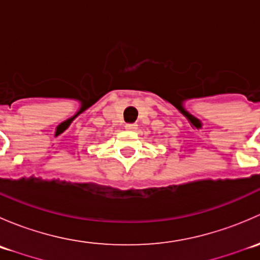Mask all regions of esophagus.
Instances as JSON below:
<instances>
[{
  "instance_id": "1",
  "label": "esophagus",
  "mask_w": 260,
  "mask_h": 260,
  "mask_svg": "<svg viewBox=\"0 0 260 260\" xmlns=\"http://www.w3.org/2000/svg\"><path fill=\"white\" fill-rule=\"evenodd\" d=\"M125 129L128 131L137 129V124H136V123H128V124H125Z\"/></svg>"
}]
</instances>
